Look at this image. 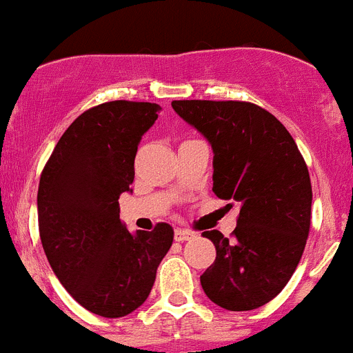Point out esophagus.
<instances>
[{
    "label": "esophagus",
    "mask_w": 353,
    "mask_h": 353,
    "mask_svg": "<svg viewBox=\"0 0 353 353\" xmlns=\"http://www.w3.org/2000/svg\"><path fill=\"white\" fill-rule=\"evenodd\" d=\"M194 236V233L189 232V230H183V228H176L174 230V240L176 242H185V240H191Z\"/></svg>",
    "instance_id": "obj_1"
}]
</instances>
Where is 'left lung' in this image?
Instances as JSON below:
<instances>
[{"mask_svg": "<svg viewBox=\"0 0 353 353\" xmlns=\"http://www.w3.org/2000/svg\"><path fill=\"white\" fill-rule=\"evenodd\" d=\"M180 118L214 150V187L240 203L232 239L203 232L215 261L201 274L207 297L228 311L272 301L297 269L311 226L310 171L274 114L242 101H173Z\"/></svg>", "mask_w": 353, "mask_h": 353, "instance_id": "8db88e82", "label": "left lung"}]
</instances>
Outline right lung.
Returning <instances> with one entry per match:
<instances>
[{"instance_id":"obj_1","label":"right lung","mask_w":353,"mask_h":353,"mask_svg":"<svg viewBox=\"0 0 353 353\" xmlns=\"http://www.w3.org/2000/svg\"><path fill=\"white\" fill-rule=\"evenodd\" d=\"M157 104L113 101L72 121L40 174L37 210L52 272L83 307L104 318L138 310L173 244V228L130 233L118 199L132 191L141 136Z\"/></svg>"}]
</instances>
